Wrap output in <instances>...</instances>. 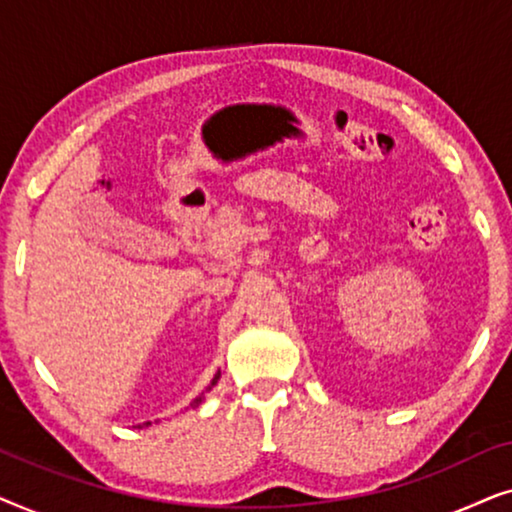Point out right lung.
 <instances>
[{
  "mask_svg": "<svg viewBox=\"0 0 512 512\" xmlns=\"http://www.w3.org/2000/svg\"><path fill=\"white\" fill-rule=\"evenodd\" d=\"M219 375H221V373H216V375H214V380H212V384H209V387H207V391L214 387V384H216V380H219ZM202 396H205V394H200L198 398H195V401H193L191 405H200V401H202ZM146 424H149V422H146Z\"/></svg>",
  "mask_w": 512,
  "mask_h": 512,
  "instance_id": "obj_1",
  "label": "right lung"
}]
</instances>
